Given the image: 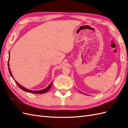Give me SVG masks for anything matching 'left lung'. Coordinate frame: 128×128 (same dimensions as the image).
Returning a JSON list of instances; mask_svg holds the SVG:
<instances>
[{
  "instance_id": "obj_1",
  "label": "left lung",
  "mask_w": 128,
  "mask_h": 128,
  "mask_svg": "<svg viewBox=\"0 0 128 128\" xmlns=\"http://www.w3.org/2000/svg\"><path fill=\"white\" fill-rule=\"evenodd\" d=\"M82 94H83V93H82Z\"/></svg>"
}]
</instances>
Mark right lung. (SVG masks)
Listing matches in <instances>:
<instances>
[{"instance_id": "right-lung-1", "label": "right lung", "mask_w": 128, "mask_h": 128, "mask_svg": "<svg viewBox=\"0 0 128 128\" xmlns=\"http://www.w3.org/2000/svg\"><path fill=\"white\" fill-rule=\"evenodd\" d=\"M9 56H10V53H9ZM8 71H9L10 74L11 76L13 78V79H14V77H13V76H12V74H11V70H10V68H9V64H8ZM15 82L16 83V84H17V86H18L19 88H20L22 90H24V91H26V92H28L34 93V94H44V93H45V92H46L48 91L49 90H50V89L51 86H52V82H51V83L50 84V85H49V86H48L46 88H45V89H43V90H38V91H33V90H28V89H26V88H24L23 86H21V85H20V84H19L17 82V81L15 80Z\"/></svg>"}]
</instances>
